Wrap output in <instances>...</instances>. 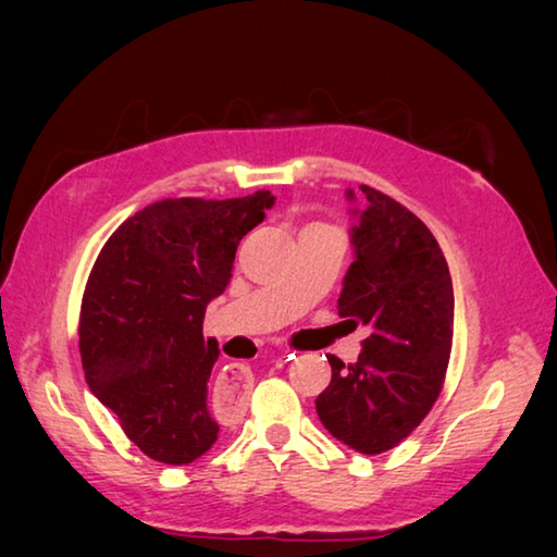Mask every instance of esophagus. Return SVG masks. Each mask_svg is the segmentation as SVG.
Instances as JSON below:
<instances>
[{
    "label": "esophagus",
    "mask_w": 557,
    "mask_h": 557,
    "mask_svg": "<svg viewBox=\"0 0 557 557\" xmlns=\"http://www.w3.org/2000/svg\"><path fill=\"white\" fill-rule=\"evenodd\" d=\"M282 358H292L295 354L282 351ZM252 388V373L248 366L231 363L219 373V379L213 383V408L223 414L243 412L245 398Z\"/></svg>",
    "instance_id": "1"
}]
</instances>
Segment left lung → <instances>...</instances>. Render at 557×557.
I'll return each mask as SVG.
<instances>
[{
  "label": "left lung",
  "instance_id": "left-lung-1",
  "mask_svg": "<svg viewBox=\"0 0 557 557\" xmlns=\"http://www.w3.org/2000/svg\"><path fill=\"white\" fill-rule=\"evenodd\" d=\"M366 211L351 228L354 262L338 317L371 336L356 363L329 356L332 383L317 398L322 425L361 455H381L425 420L445 383L455 292L435 235L391 196L361 186ZM354 199V191H348Z\"/></svg>",
  "mask_w": 557,
  "mask_h": 557
}]
</instances>
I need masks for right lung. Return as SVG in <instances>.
Masks as SVG:
<instances>
[{
  "mask_svg": "<svg viewBox=\"0 0 557 557\" xmlns=\"http://www.w3.org/2000/svg\"><path fill=\"white\" fill-rule=\"evenodd\" d=\"M275 196L164 199L102 245L81 307V361L96 398L147 457L191 465L219 440L203 338L206 305L231 282L235 250Z\"/></svg>",
  "mask_w": 557,
  "mask_h": 557,
  "instance_id": "add662e5",
  "label": "right lung"
}]
</instances>
